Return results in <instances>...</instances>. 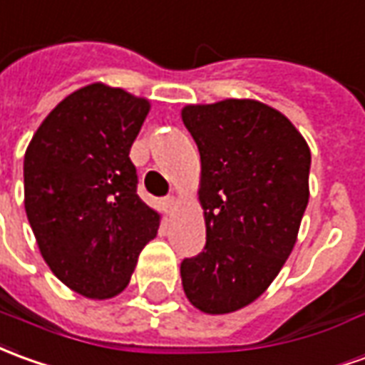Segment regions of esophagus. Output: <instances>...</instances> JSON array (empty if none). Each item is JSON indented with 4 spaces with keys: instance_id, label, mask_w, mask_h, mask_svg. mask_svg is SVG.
<instances>
[{
    "instance_id": "esophagus-1",
    "label": "esophagus",
    "mask_w": 365,
    "mask_h": 365,
    "mask_svg": "<svg viewBox=\"0 0 365 365\" xmlns=\"http://www.w3.org/2000/svg\"><path fill=\"white\" fill-rule=\"evenodd\" d=\"M162 205H164L165 213H172L175 209V205H178V200H175L174 195H168V197H164V201H162Z\"/></svg>"
}]
</instances>
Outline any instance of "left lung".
<instances>
[{
	"label": "left lung",
	"instance_id": "8db88e82",
	"mask_svg": "<svg viewBox=\"0 0 365 365\" xmlns=\"http://www.w3.org/2000/svg\"><path fill=\"white\" fill-rule=\"evenodd\" d=\"M182 120L200 150L207 231L205 249L182 261L183 290L201 312H235L269 289L297 243L310 148L284 114L249 98L190 104Z\"/></svg>",
	"mask_w": 365,
	"mask_h": 365
}]
</instances>
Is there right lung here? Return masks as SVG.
I'll return each mask as SVG.
<instances>
[{
	"mask_svg": "<svg viewBox=\"0 0 365 365\" xmlns=\"http://www.w3.org/2000/svg\"><path fill=\"white\" fill-rule=\"evenodd\" d=\"M148 112L146 98L122 88L83 86L49 112L25 152V211L41 255L86 298L126 289L160 227L128 156Z\"/></svg>",
	"mask_w": 365,
	"mask_h": 365,
	"instance_id": "1",
	"label": "right lung"
}]
</instances>
